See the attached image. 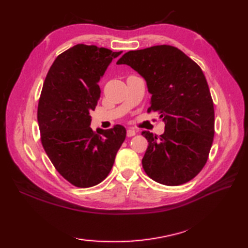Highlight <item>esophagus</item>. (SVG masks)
I'll list each match as a JSON object with an SVG mask.
<instances>
[{
  "instance_id": "esophagus-1",
  "label": "esophagus",
  "mask_w": 248,
  "mask_h": 248,
  "mask_svg": "<svg viewBox=\"0 0 248 248\" xmlns=\"http://www.w3.org/2000/svg\"><path fill=\"white\" fill-rule=\"evenodd\" d=\"M136 134V131L133 130V129H129L127 131V136L128 138H132V136H134Z\"/></svg>"
}]
</instances>
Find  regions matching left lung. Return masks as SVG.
I'll use <instances>...</instances> for the list:
<instances>
[{"label": "left lung", "instance_id": "8db88e82", "mask_svg": "<svg viewBox=\"0 0 248 248\" xmlns=\"http://www.w3.org/2000/svg\"><path fill=\"white\" fill-rule=\"evenodd\" d=\"M117 64L145 78L151 93L148 112H157L165 123L160 136L141 132L149 143L141 160L144 170L164 186L192 180L207 163L214 138L213 101L202 70L166 45L129 51Z\"/></svg>", "mask_w": 248, "mask_h": 248}]
</instances>
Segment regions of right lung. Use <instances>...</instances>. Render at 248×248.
Listing matches in <instances>:
<instances>
[{
    "label": "right lung",
    "mask_w": 248,
    "mask_h": 248,
    "mask_svg": "<svg viewBox=\"0 0 248 248\" xmlns=\"http://www.w3.org/2000/svg\"><path fill=\"white\" fill-rule=\"evenodd\" d=\"M123 52L77 45L56 57L41 91L37 119L41 144L56 170L78 187L97 186L108 177L125 139L120 124L91 128L100 98L98 83Z\"/></svg>",
    "instance_id": "obj_1"
}]
</instances>
